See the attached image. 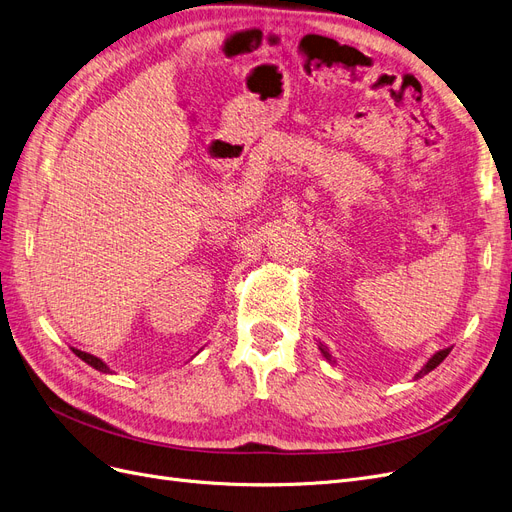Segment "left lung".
Instances as JSON below:
<instances>
[{"instance_id":"left-lung-1","label":"left lung","mask_w":512,"mask_h":512,"mask_svg":"<svg viewBox=\"0 0 512 512\" xmlns=\"http://www.w3.org/2000/svg\"><path fill=\"white\" fill-rule=\"evenodd\" d=\"M318 350H320V354H323L325 358H327V363H335L333 361V356H331V352H329V348L323 344V342H318ZM451 352V348H443V350H439V352H434L430 358H428V363L418 371V373H415V380H420V377H424L426 373H430L432 369H437L443 361H445V358H447V354Z\"/></svg>"}]
</instances>
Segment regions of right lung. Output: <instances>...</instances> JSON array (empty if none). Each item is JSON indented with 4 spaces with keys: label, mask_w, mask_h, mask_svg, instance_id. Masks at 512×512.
<instances>
[{
    "label": "right lung",
    "mask_w": 512,
    "mask_h": 512,
    "mask_svg": "<svg viewBox=\"0 0 512 512\" xmlns=\"http://www.w3.org/2000/svg\"><path fill=\"white\" fill-rule=\"evenodd\" d=\"M71 352L78 356V358H82V361L86 363V365H90L92 369H97V371H101V373H111V369L107 367V363L105 361H101L99 356H94V354H88V352H82V350H78V348H71Z\"/></svg>",
    "instance_id": "1"
}]
</instances>
